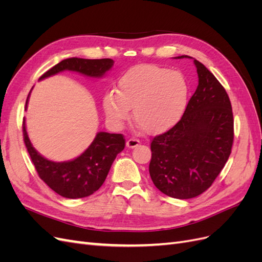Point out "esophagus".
Returning a JSON list of instances; mask_svg holds the SVG:
<instances>
[{
	"mask_svg": "<svg viewBox=\"0 0 262 262\" xmlns=\"http://www.w3.org/2000/svg\"><path fill=\"white\" fill-rule=\"evenodd\" d=\"M140 144V141L138 139H134V138H130L128 141H126V146L129 148H133L136 147Z\"/></svg>",
	"mask_w": 262,
	"mask_h": 262,
	"instance_id": "esophagus-1",
	"label": "esophagus"
}]
</instances>
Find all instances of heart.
Returning <instances> with one entry per match:
<instances>
[{"instance_id":"1","label":"heart","mask_w":262,"mask_h":262,"mask_svg":"<svg viewBox=\"0 0 262 262\" xmlns=\"http://www.w3.org/2000/svg\"><path fill=\"white\" fill-rule=\"evenodd\" d=\"M189 87L178 71L155 64L130 69L119 78L117 90L102 99L105 114L113 124L120 126L130 118L148 133H161L177 123L188 101Z\"/></svg>"}]
</instances>
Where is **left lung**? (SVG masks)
I'll return each instance as SVG.
<instances>
[{
	"instance_id": "8db88e82",
	"label": "left lung",
	"mask_w": 262,
	"mask_h": 262,
	"mask_svg": "<svg viewBox=\"0 0 262 262\" xmlns=\"http://www.w3.org/2000/svg\"><path fill=\"white\" fill-rule=\"evenodd\" d=\"M193 62L199 85L184 115L150 143V178L160 191L175 199H191L209 189L231 155L234 141L232 105L225 89L201 62Z\"/></svg>"
}]
</instances>
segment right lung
Instances as JSON below:
<instances>
[{"instance_id":"obj_1","label":"right lung","mask_w":262,"mask_h":262,"mask_svg":"<svg viewBox=\"0 0 262 262\" xmlns=\"http://www.w3.org/2000/svg\"><path fill=\"white\" fill-rule=\"evenodd\" d=\"M112 59L70 58L43 73L39 80L57 74L62 71H74L90 77H101L113 68ZM29 95L26 100V107ZM23 136L26 148L35 168L47 185L54 192L68 198L78 199L93 194L101 187L117 155L125 145L122 134L98 132L92 144L83 154L69 162H52L39 154L33 147L26 131L25 119L23 122Z\"/></svg>"}]
</instances>
